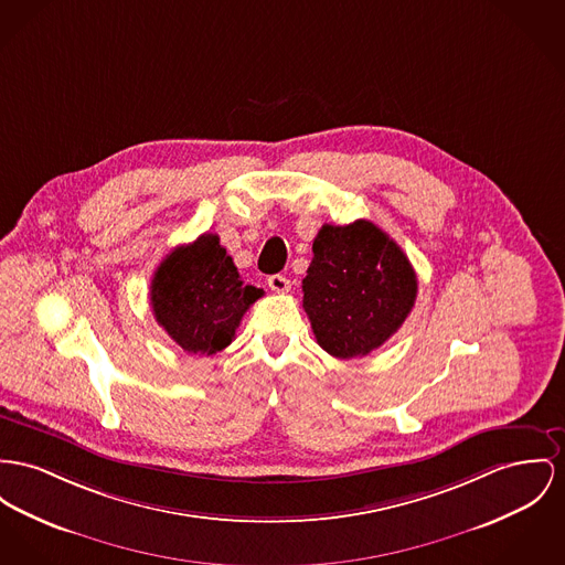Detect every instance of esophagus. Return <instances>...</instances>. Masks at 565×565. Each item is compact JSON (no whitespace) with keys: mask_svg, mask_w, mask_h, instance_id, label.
<instances>
[{"mask_svg":"<svg viewBox=\"0 0 565 565\" xmlns=\"http://www.w3.org/2000/svg\"><path fill=\"white\" fill-rule=\"evenodd\" d=\"M267 285H269V289H271V291H276V294H287V291L291 289V280H289V278H285L282 274H274V276H269V278H267Z\"/></svg>","mask_w":565,"mask_h":565,"instance_id":"34e87169","label":"esophagus"}]
</instances>
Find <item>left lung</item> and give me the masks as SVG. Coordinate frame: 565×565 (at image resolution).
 I'll list each match as a JSON object with an SVG mask.
<instances>
[{
  "label": "left lung",
  "mask_w": 565,
  "mask_h": 565,
  "mask_svg": "<svg viewBox=\"0 0 565 565\" xmlns=\"http://www.w3.org/2000/svg\"><path fill=\"white\" fill-rule=\"evenodd\" d=\"M312 255L301 291L321 349L351 360L396 334L414 308L417 278L385 231L369 221L323 225Z\"/></svg>",
  "instance_id": "left-lung-1"
}]
</instances>
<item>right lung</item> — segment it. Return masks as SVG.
Returning <instances> with one entry per match:
<instances>
[{"mask_svg": "<svg viewBox=\"0 0 565 565\" xmlns=\"http://www.w3.org/2000/svg\"><path fill=\"white\" fill-rule=\"evenodd\" d=\"M262 296V289L244 285L214 233L171 250L150 285L158 326L194 355H214L228 347L244 312Z\"/></svg>", "mask_w": 565, "mask_h": 565, "instance_id": "obj_1", "label": "right lung"}]
</instances>
